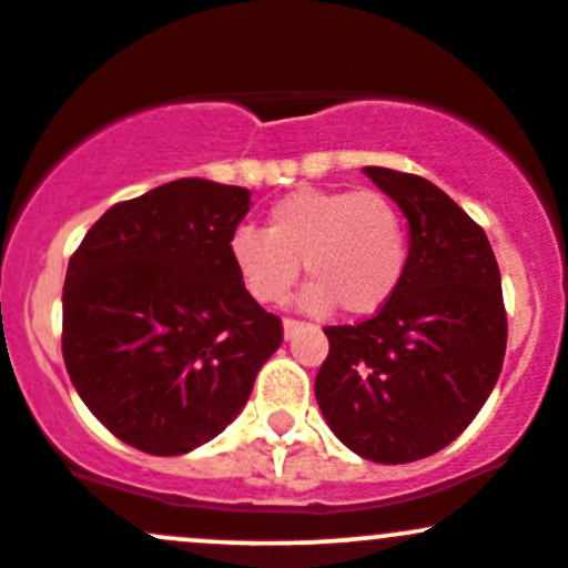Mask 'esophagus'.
<instances>
[{"instance_id": "1", "label": "esophagus", "mask_w": 568, "mask_h": 568, "mask_svg": "<svg viewBox=\"0 0 568 568\" xmlns=\"http://www.w3.org/2000/svg\"><path fill=\"white\" fill-rule=\"evenodd\" d=\"M303 322H297V320H284V338H292V335L295 333H301L303 331Z\"/></svg>"}]
</instances>
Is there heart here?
Wrapping results in <instances>:
<instances>
[{
  "mask_svg": "<svg viewBox=\"0 0 568 568\" xmlns=\"http://www.w3.org/2000/svg\"><path fill=\"white\" fill-rule=\"evenodd\" d=\"M243 290L260 303L284 301L303 271L301 306L349 316L379 311L408 262L404 213L382 192L301 186L273 203L265 233L237 227L227 243Z\"/></svg>",
  "mask_w": 568,
  "mask_h": 568,
  "instance_id": "heart-1",
  "label": "heart"
}]
</instances>
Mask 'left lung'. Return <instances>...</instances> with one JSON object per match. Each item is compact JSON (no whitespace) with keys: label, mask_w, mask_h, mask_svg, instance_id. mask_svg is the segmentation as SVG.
Segmentation results:
<instances>
[{"label":"left lung","mask_w":568,"mask_h":568,"mask_svg":"<svg viewBox=\"0 0 568 568\" xmlns=\"http://www.w3.org/2000/svg\"><path fill=\"white\" fill-rule=\"evenodd\" d=\"M363 173L408 222L398 290L359 325L325 327L316 404L352 453L412 463L453 444L496 387L506 352L501 273L485 230L428 179Z\"/></svg>","instance_id":"obj_1"}]
</instances>
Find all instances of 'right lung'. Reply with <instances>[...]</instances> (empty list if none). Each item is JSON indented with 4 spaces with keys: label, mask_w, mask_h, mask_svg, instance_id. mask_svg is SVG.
<instances>
[{
    "label": "right lung",
    "mask_w": 568,
    "mask_h": 568,
    "mask_svg": "<svg viewBox=\"0 0 568 568\" xmlns=\"http://www.w3.org/2000/svg\"><path fill=\"white\" fill-rule=\"evenodd\" d=\"M248 197L170 181L102 213L67 265V374L140 453L184 455L219 436L282 346V320L243 290L227 254Z\"/></svg>",
    "instance_id": "1"
}]
</instances>
